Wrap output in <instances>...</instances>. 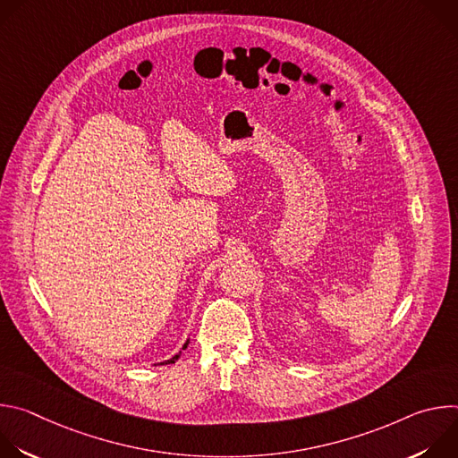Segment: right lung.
Returning <instances> with one entry per match:
<instances>
[{
  "mask_svg": "<svg viewBox=\"0 0 458 458\" xmlns=\"http://www.w3.org/2000/svg\"><path fill=\"white\" fill-rule=\"evenodd\" d=\"M186 346H188V341H186V343H184V346H182V350H184V348H186ZM179 353H181V352H179ZM179 353H177V355H175V357H172V359H168V360H165V362H161V364H174V362H175V360H177V359H179Z\"/></svg>",
  "mask_w": 458,
  "mask_h": 458,
  "instance_id": "add662e5",
  "label": "right lung"
}]
</instances>
